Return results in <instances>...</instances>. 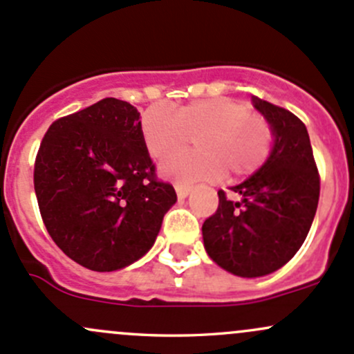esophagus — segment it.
Wrapping results in <instances>:
<instances>
[{
	"label": "esophagus",
	"instance_id": "obj_1",
	"mask_svg": "<svg viewBox=\"0 0 354 354\" xmlns=\"http://www.w3.org/2000/svg\"><path fill=\"white\" fill-rule=\"evenodd\" d=\"M176 192H177L178 199H184V198H187V194L191 192V187H189V185H184V184H176Z\"/></svg>",
	"mask_w": 354,
	"mask_h": 354
}]
</instances>
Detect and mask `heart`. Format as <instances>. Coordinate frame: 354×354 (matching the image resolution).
I'll list each match as a JSON object with an SVG mask.
<instances>
[{"mask_svg":"<svg viewBox=\"0 0 354 354\" xmlns=\"http://www.w3.org/2000/svg\"><path fill=\"white\" fill-rule=\"evenodd\" d=\"M141 134L156 160L184 151L196 140L199 151L162 163L163 176L177 184L211 180L223 172L232 178L252 176L268 162L274 143L268 119L230 97L192 100L174 114L163 107L148 109L141 119Z\"/></svg>","mask_w":354,"mask_h":354,"instance_id":"1","label":"heart"}]
</instances>
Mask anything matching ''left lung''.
I'll return each instance as SVG.
<instances>
[{
    "label": "left lung",
    "instance_id": "1",
    "mask_svg": "<svg viewBox=\"0 0 354 354\" xmlns=\"http://www.w3.org/2000/svg\"><path fill=\"white\" fill-rule=\"evenodd\" d=\"M252 102L271 124L274 147L252 177L232 187L239 201L218 191V209L203 223L207 256L242 278L271 274L298 252L320 194V176L305 124L259 97Z\"/></svg>",
    "mask_w": 354,
    "mask_h": 354
}]
</instances>
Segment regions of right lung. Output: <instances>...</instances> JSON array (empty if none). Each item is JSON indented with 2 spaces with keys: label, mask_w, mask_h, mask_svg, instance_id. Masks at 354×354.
Wrapping results in <instances>:
<instances>
[{
  "label": "right lung",
  "mask_w": 354,
  "mask_h": 354,
  "mask_svg": "<svg viewBox=\"0 0 354 354\" xmlns=\"http://www.w3.org/2000/svg\"><path fill=\"white\" fill-rule=\"evenodd\" d=\"M44 225L69 259L118 271L151 249L176 189L158 180L129 102L102 98L54 121L34 167Z\"/></svg>",
  "instance_id": "add662e5"
}]
</instances>
